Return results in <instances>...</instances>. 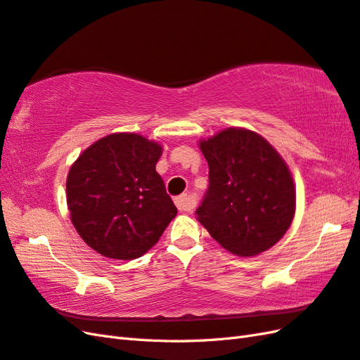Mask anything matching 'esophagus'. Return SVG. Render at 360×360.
I'll list each match as a JSON object with an SVG mask.
<instances>
[{
  "label": "esophagus",
  "mask_w": 360,
  "mask_h": 360,
  "mask_svg": "<svg viewBox=\"0 0 360 360\" xmlns=\"http://www.w3.org/2000/svg\"><path fill=\"white\" fill-rule=\"evenodd\" d=\"M174 202H176V206L180 212H189L193 209V201L186 195V193L174 198Z\"/></svg>",
  "instance_id": "obj_1"
}]
</instances>
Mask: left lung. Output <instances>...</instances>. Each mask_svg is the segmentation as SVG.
<instances>
[{
    "mask_svg": "<svg viewBox=\"0 0 360 360\" xmlns=\"http://www.w3.org/2000/svg\"><path fill=\"white\" fill-rule=\"evenodd\" d=\"M209 188L197 209L210 236L238 256H255L285 235L295 188L285 160L255 131L226 129L200 142Z\"/></svg>",
    "mask_w": 360,
    "mask_h": 360,
    "instance_id": "1",
    "label": "left lung"
}]
</instances>
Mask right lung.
I'll return each instance as SVG.
<instances>
[{"label":"right lung","instance_id":"right-lung-1","mask_svg":"<svg viewBox=\"0 0 360 360\" xmlns=\"http://www.w3.org/2000/svg\"><path fill=\"white\" fill-rule=\"evenodd\" d=\"M159 143L113 133L84 150L66 180L71 221L87 245L110 259L145 255L177 215L156 171Z\"/></svg>","mask_w":360,"mask_h":360}]
</instances>
